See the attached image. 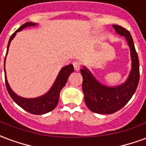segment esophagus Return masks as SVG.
<instances>
[{
  "instance_id": "obj_1",
  "label": "esophagus",
  "mask_w": 146,
  "mask_h": 146,
  "mask_svg": "<svg viewBox=\"0 0 146 146\" xmlns=\"http://www.w3.org/2000/svg\"><path fill=\"white\" fill-rule=\"evenodd\" d=\"M73 65L76 71H78V70H80V63L79 62L76 61V62H73Z\"/></svg>"
}]
</instances>
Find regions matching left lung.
Returning a JSON list of instances; mask_svg holds the SVG:
<instances>
[{
	"instance_id": "8db88e82",
	"label": "left lung",
	"mask_w": 146,
	"mask_h": 146,
	"mask_svg": "<svg viewBox=\"0 0 146 146\" xmlns=\"http://www.w3.org/2000/svg\"><path fill=\"white\" fill-rule=\"evenodd\" d=\"M116 33L125 37L131 51V70L125 82L109 87L98 82L85 66L80 70L84 102L89 110L99 114H111L122 109L131 98L139 82V62L131 35L123 27L113 25Z\"/></svg>"
}]
</instances>
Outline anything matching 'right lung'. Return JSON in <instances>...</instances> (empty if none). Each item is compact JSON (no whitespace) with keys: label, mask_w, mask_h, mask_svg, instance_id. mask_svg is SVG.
<instances>
[{"label":"right lung","mask_w":146,"mask_h":146,"mask_svg":"<svg viewBox=\"0 0 146 146\" xmlns=\"http://www.w3.org/2000/svg\"><path fill=\"white\" fill-rule=\"evenodd\" d=\"M36 23H24L23 26H21L19 29H18L11 36L9 41H8V48H7V53L6 55L8 54V48L11 43V40L14 38L15 36L16 35L17 32H19L22 30H23L25 28L29 27H34L36 26ZM5 84H6V88L8 90L9 95L11 96V98L13 99V101L19 105L21 108H23L24 110H26L29 113H32V114H35V115H40V114H44V113H49L51 110H53L54 108L56 107L58 105V100H59V94L62 89L63 88L65 84H66L68 77L71 73L74 71V68L72 64H70L68 66L62 67L61 69L60 72L58 75L57 78L55 80V81L53 84V85L51 88V89L48 91L46 94L42 95L40 97H37V98H23L17 95L15 93L10 86L8 84V80H7V77H6V72H5Z\"/></svg>","instance_id":"right-lung-1"}]
</instances>
